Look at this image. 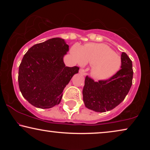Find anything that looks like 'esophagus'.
Masks as SVG:
<instances>
[{
    "mask_svg": "<svg viewBox=\"0 0 150 150\" xmlns=\"http://www.w3.org/2000/svg\"><path fill=\"white\" fill-rule=\"evenodd\" d=\"M79 72L81 73V74H83V75H86V72H85V69H83V68L80 69Z\"/></svg>",
    "mask_w": 150,
    "mask_h": 150,
    "instance_id": "1",
    "label": "esophagus"
}]
</instances>
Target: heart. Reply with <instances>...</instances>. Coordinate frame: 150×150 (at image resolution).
Wrapping results in <instances>:
<instances>
[{
    "label": "heart",
    "mask_w": 150,
    "mask_h": 150,
    "mask_svg": "<svg viewBox=\"0 0 150 150\" xmlns=\"http://www.w3.org/2000/svg\"><path fill=\"white\" fill-rule=\"evenodd\" d=\"M71 54L79 64L93 65L92 74L96 79L105 80L112 77L120 69L122 60L110 47L103 44H87L74 46Z\"/></svg>",
    "instance_id": "1"
}]
</instances>
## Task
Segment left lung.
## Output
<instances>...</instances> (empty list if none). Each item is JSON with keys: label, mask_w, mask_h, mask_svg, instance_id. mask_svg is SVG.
Segmentation results:
<instances>
[{"label": "left lung", "mask_w": 150, "mask_h": 150, "mask_svg": "<svg viewBox=\"0 0 150 150\" xmlns=\"http://www.w3.org/2000/svg\"><path fill=\"white\" fill-rule=\"evenodd\" d=\"M121 69L107 80L98 82L87 76L83 95L89 109L103 112L113 109L125 99L132 84V63L126 53L121 56Z\"/></svg>", "instance_id": "obj_1"}]
</instances>
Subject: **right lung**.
<instances>
[{
    "mask_svg": "<svg viewBox=\"0 0 150 150\" xmlns=\"http://www.w3.org/2000/svg\"><path fill=\"white\" fill-rule=\"evenodd\" d=\"M69 46L61 38H52L28 49L19 66L18 85L23 97L40 108L60 103L64 88L79 67H66L63 57Z\"/></svg>",
    "mask_w": 150,
    "mask_h": 150,
    "instance_id": "add662e5",
    "label": "right lung"
}]
</instances>
